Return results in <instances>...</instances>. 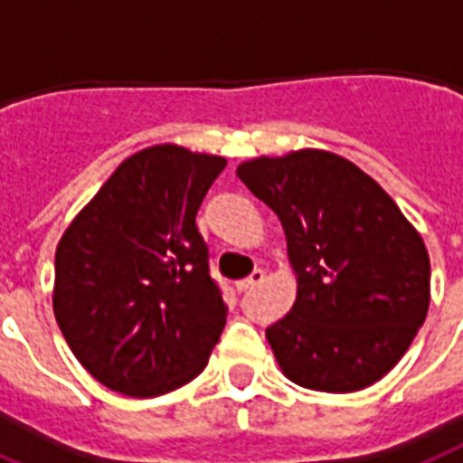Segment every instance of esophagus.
<instances>
[{"instance_id":"1","label":"esophagus","mask_w":463,"mask_h":463,"mask_svg":"<svg viewBox=\"0 0 463 463\" xmlns=\"http://www.w3.org/2000/svg\"><path fill=\"white\" fill-rule=\"evenodd\" d=\"M264 278H266L264 270H254V273H251L250 278H244V280H240V283L235 285V288H238V292H247V290H251V288H257V285L264 283Z\"/></svg>"}]
</instances>
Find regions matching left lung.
I'll list each match as a JSON object with an SVG mask.
<instances>
[{
  "label": "left lung",
  "instance_id": "1",
  "mask_svg": "<svg viewBox=\"0 0 463 463\" xmlns=\"http://www.w3.org/2000/svg\"><path fill=\"white\" fill-rule=\"evenodd\" d=\"M238 175L280 219L297 278L290 314L266 328L285 378L318 392L381 381L426 321L420 232L368 173L328 149L257 156Z\"/></svg>",
  "mask_w": 463,
  "mask_h": 463
}]
</instances>
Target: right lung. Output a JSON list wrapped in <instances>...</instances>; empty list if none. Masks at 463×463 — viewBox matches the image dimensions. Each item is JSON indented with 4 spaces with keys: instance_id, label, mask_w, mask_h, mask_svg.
I'll return each instance as SVG.
<instances>
[{
    "instance_id": "add662e5",
    "label": "right lung",
    "mask_w": 463,
    "mask_h": 463,
    "mask_svg": "<svg viewBox=\"0 0 463 463\" xmlns=\"http://www.w3.org/2000/svg\"><path fill=\"white\" fill-rule=\"evenodd\" d=\"M225 164L180 145L146 146L111 173L56 244V323L109 390L159 397L209 364L225 304L194 216Z\"/></svg>"
}]
</instances>
